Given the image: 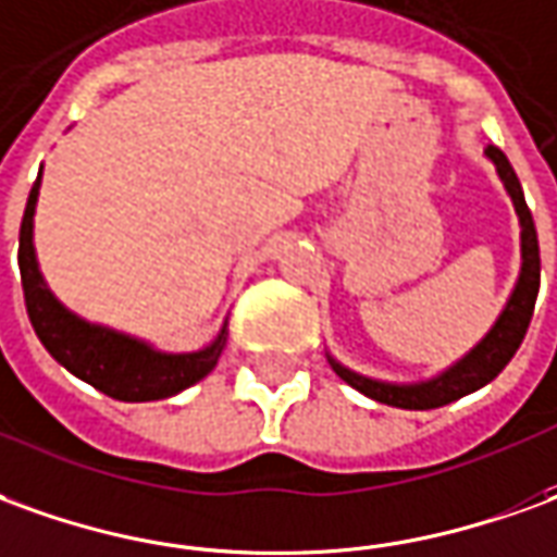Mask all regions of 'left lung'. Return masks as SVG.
<instances>
[{
	"instance_id": "left-lung-1",
	"label": "left lung",
	"mask_w": 557,
	"mask_h": 557,
	"mask_svg": "<svg viewBox=\"0 0 557 557\" xmlns=\"http://www.w3.org/2000/svg\"><path fill=\"white\" fill-rule=\"evenodd\" d=\"M485 157L495 162L497 177L507 186L512 208L519 213V225H522V274H519V283H516V289L509 295L504 313L497 317L492 332L485 334L465 359L455 361L449 371H443L441 376L425 380V383H410V386L380 383V380L349 371L341 361L329 359L332 361V371L344 383L359 388L361 395L380 400V404H388V407H400V410H434V407L453 404V400L465 398L470 392L482 388L485 383H492L497 373L507 368L509 359L516 356V349L522 346L524 332H528L531 317H534L536 292H540V244H536L534 216L528 211L522 184H519L516 171L509 165V159L504 157V150L495 147V144L485 147Z\"/></svg>"
}]
</instances>
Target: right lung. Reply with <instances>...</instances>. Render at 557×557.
<instances>
[{"mask_svg": "<svg viewBox=\"0 0 557 557\" xmlns=\"http://www.w3.org/2000/svg\"><path fill=\"white\" fill-rule=\"evenodd\" d=\"M38 184L26 198L21 223V283L26 313L38 341L65 371L116 400H159L184 392L205 380L216 368L225 346V325L216 341L198 352H157L144 341L111 332L102 325H89L53 298L38 271L33 247V216L38 201Z\"/></svg>", "mask_w": 557, "mask_h": 557, "instance_id": "obj_1", "label": "right lung"}]
</instances>
